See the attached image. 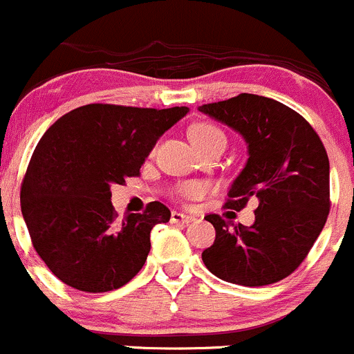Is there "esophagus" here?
<instances>
[{"mask_svg": "<svg viewBox=\"0 0 354 354\" xmlns=\"http://www.w3.org/2000/svg\"><path fill=\"white\" fill-rule=\"evenodd\" d=\"M170 220H172L174 223H191L192 220H194V216L184 215V213H180V212H172V215H170Z\"/></svg>", "mask_w": 354, "mask_h": 354, "instance_id": "obj_1", "label": "esophagus"}]
</instances>
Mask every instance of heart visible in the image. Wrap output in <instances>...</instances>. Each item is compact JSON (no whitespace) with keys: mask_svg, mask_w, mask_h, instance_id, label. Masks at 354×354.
Returning a JSON list of instances; mask_svg holds the SVG:
<instances>
[{"mask_svg":"<svg viewBox=\"0 0 354 354\" xmlns=\"http://www.w3.org/2000/svg\"><path fill=\"white\" fill-rule=\"evenodd\" d=\"M189 134H191L192 142H194L199 149H205L213 145H222V146L227 145L225 132H223L220 127H216V125L208 124V122L196 124L194 127L191 129ZM206 192H208L206 184H203V182H198V180H185L172 187V196L182 203L198 201V199H201Z\"/></svg>","mask_w":354,"mask_h":354,"instance_id":"heart-1","label":"heart"}]
</instances>
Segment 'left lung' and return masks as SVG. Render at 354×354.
Segmentation results:
<instances>
[{"label": "left lung", "mask_w": 354, "mask_h": 354, "mask_svg": "<svg viewBox=\"0 0 354 354\" xmlns=\"http://www.w3.org/2000/svg\"><path fill=\"white\" fill-rule=\"evenodd\" d=\"M199 110L241 132L250 148L223 208L241 212L251 198L258 201L251 227L216 213L205 216L216 237L203 261L232 284L260 288L282 281L303 263L327 222L330 177L324 142L306 118L270 97L243 93Z\"/></svg>", "instance_id": "left-lung-1"}]
</instances>
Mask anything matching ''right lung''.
Segmentation results:
<instances>
[{
    "instance_id": "right-lung-1",
    "label": "right lung",
    "mask_w": 354,
    "mask_h": 354,
    "mask_svg": "<svg viewBox=\"0 0 354 354\" xmlns=\"http://www.w3.org/2000/svg\"><path fill=\"white\" fill-rule=\"evenodd\" d=\"M93 103L59 117L41 138L20 187L30 241L62 282L108 292L138 275L151 250V229L170 220L160 201L118 220L111 184L124 185L160 136L187 113Z\"/></svg>"
}]
</instances>
